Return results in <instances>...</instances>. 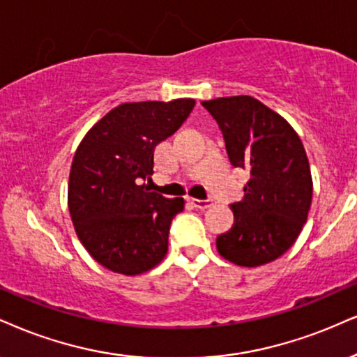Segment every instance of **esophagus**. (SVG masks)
Segmentation results:
<instances>
[{
	"label": "esophagus",
	"mask_w": 357,
	"mask_h": 357,
	"mask_svg": "<svg viewBox=\"0 0 357 357\" xmlns=\"http://www.w3.org/2000/svg\"><path fill=\"white\" fill-rule=\"evenodd\" d=\"M188 202H190L195 208H200V210L208 208V206H212V204H213L212 200H199V199H188Z\"/></svg>",
	"instance_id": "1"
}]
</instances>
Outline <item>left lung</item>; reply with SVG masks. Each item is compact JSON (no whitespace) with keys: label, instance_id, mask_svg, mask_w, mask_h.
<instances>
[{"label":"left lung","instance_id":"left-lung-1","mask_svg":"<svg viewBox=\"0 0 357 357\" xmlns=\"http://www.w3.org/2000/svg\"><path fill=\"white\" fill-rule=\"evenodd\" d=\"M217 121L233 167L250 172L235 223L217 250L238 266H259L291 248L307 220L313 180L301 139L280 114L252 96L204 100Z\"/></svg>","mask_w":357,"mask_h":357}]
</instances>
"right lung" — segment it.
I'll use <instances>...</instances> for the list:
<instances>
[{
    "label": "right lung",
    "instance_id": "1",
    "mask_svg": "<svg viewBox=\"0 0 357 357\" xmlns=\"http://www.w3.org/2000/svg\"><path fill=\"white\" fill-rule=\"evenodd\" d=\"M195 100H145L117 105L79 144L69 174L74 228L96 261L134 276L152 270L169 250L170 223L182 197L149 192L155 145L174 134Z\"/></svg>",
    "mask_w": 357,
    "mask_h": 357
}]
</instances>
